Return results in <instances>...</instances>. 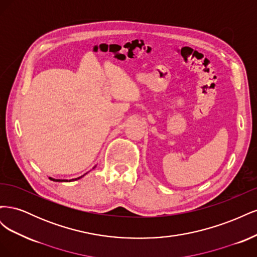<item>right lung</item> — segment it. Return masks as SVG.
<instances>
[{
  "label": "right lung",
  "instance_id": "right-lung-1",
  "mask_svg": "<svg viewBox=\"0 0 257 257\" xmlns=\"http://www.w3.org/2000/svg\"><path fill=\"white\" fill-rule=\"evenodd\" d=\"M84 176V175H83ZM83 176H81V177H78V178H75V179H72V180H69V181H75V180H78V179H80V178H82ZM49 179H51L52 181H56V182H62V181H68V180H62V179H53V178H49Z\"/></svg>",
  "mask_w": 257,
  "mask_h": 257
}]
</instances>
